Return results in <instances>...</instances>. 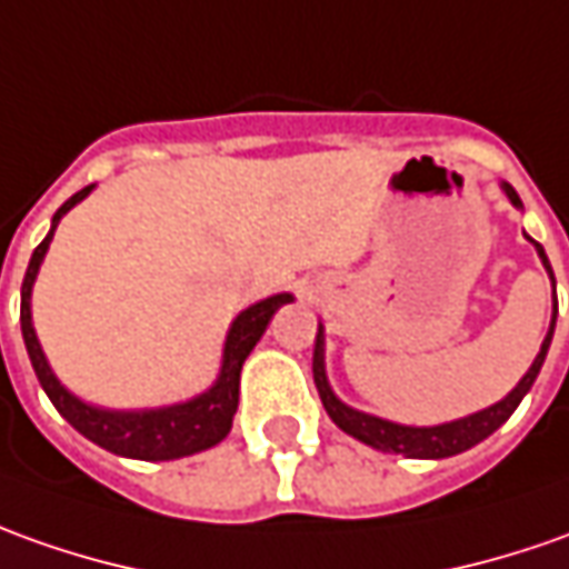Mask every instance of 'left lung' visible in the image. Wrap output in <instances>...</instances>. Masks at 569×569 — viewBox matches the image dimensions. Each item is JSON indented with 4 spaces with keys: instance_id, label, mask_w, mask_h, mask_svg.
<instances>
[{
    "instance_id": "obj_1",
    "label": "left lung",
    "mask_w": 569,
    "mask_h": 569,
    "mask_svg": "<svg viewBox=\"0 0 569 569\" xmlns=\"http://www.w3.org/2000/svg\"><path fill=\"white\" fill-rule=\"evenodd\" d=\"M501 192L508 196V202L523 211V202L517 196V189L511 183H498ZM527 236V233H523ZM529 242L536 246V254L542 261L545 273L551 280V292H555V273H551V264H548V254L545 249L527 236ZM555 323H558V299H551V323H548V333H545L542 346H539V355L532 358L529 370L520 377V382L513 386L508 396L482 408V411H473V415L458 417V420H446V423H436V427H415V423H398V420H389V417L367 415V411H358L346 405L342 398L336 396L333 386H330V377H327V330L323 323H317V342H315V382L317 392H320V401L327 408V415L333 420L336 427L342 432H349L351 439L365 442V446L377 448V451H386V455H405V458H417V461H439V458H455L467 448L479 446L482 439H489L498 427L508 423V417L517 411V405L523 401L532 382L539 377V370L545 365V355L551 349V336H555Z\"/></svg>"
}]
</instances>
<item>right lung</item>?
<instances>
[{
  "instance_id": "1",
  "label": "right lung",
  "mask_w": 569,
  "mask_h": 569,
  "mask_svg": "<svg viewBox=\"0 0 569 569\" xmlns=\"http://www.w3.org/2000/svg\"><path fill=\"white\" fill-rule=\"evenodd\" d=\"M92 189H96V183L73 192L71 199L58 208L52 214L49 233L33 249V258L27 264L24 286H21V333H24L27 355H30V365L37 370V380H40L42 392L49 396V401L58 408V415L64 417L80 436H87L90 442L106 448L111 455L133 458V461H177V458L208 451V448L223 442L233 430V415L236 405H239V373H242L246 358L252 355L258 339L264 336L273 315L283 305L296 301V296L292 292H277V296H268V299L242 308L233 317L227 336H223L218 377L208 389L196 392L192 398L171 401V405H154V408H102V405H92L87 398L71 392L56 377V370H52L40 346V336L33 330V308H30L33 283L40 277V268L46 261V252H49V242L56 236L58 223L71 208L83 202Z\"/></svg>"
}]
</instances>
